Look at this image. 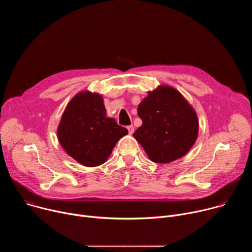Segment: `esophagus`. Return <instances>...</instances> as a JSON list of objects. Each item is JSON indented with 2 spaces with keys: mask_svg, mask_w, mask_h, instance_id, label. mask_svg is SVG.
Wrapping results in <instances>:
<instances>
[{
  "mask_svg": "<svg viewBox=\"0 0 252 252\" xmlns=\"http://www.w3.org/2000/svg\"><path fill=\"white\" fill-rule=\"evenodd\" d=\"M127 130H128L129 134H132V133H133V131H134V127H133V126H127Z\"/></svg>",
  "mask_w": 252,
  "mask_h": 252,
  "instance_id": "esophagus-1",
  "label": "esophagus"
}]
</instances>
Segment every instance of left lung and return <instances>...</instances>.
<instances>
[{
  "instance_id": "left-lung-1",
  "label": "left lung",
  "mask_w": 252,
  "mask_h": 252,
  "mask_svg": "<svg viewBox=\"0 0 252 252\" xmlns=\"http://www.w3.org/2000/svg\"><path fill=\"white\" fill-rule=\"evenodd\" d=\"M142 125L133 137L157 163H169L183 158L193 147L199 124L187 98L167 85L148 92L137 107Z\"/></svg>"
}]
</instances>
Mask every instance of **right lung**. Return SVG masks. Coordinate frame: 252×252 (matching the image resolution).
<instances>
[{
    "label": "right lung",
    "instance_id": "1",
    "mask_svg": "<svg viewBox=\"0 0 252 252\" xmlns=\"http://www.w3.org/2000/svg\"><path fill=\"white\" fill-rule=\"evenodd\" d=\"M57 133L66 155L82 165L94 167L107 160L117 142L128 131L106 117L98 93L82 91L66 104Z\"/></svg>",
    "mask_w": 252,
    "mask_h": 252
}]
</instances>
